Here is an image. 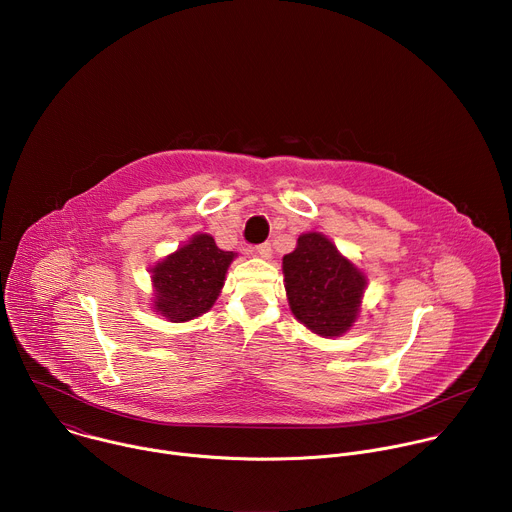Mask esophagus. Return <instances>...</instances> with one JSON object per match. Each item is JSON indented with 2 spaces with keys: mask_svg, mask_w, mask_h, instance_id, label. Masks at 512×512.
<instances>
[{
  "mask_svg": "<svg viewBox=\"0 0 512 512\" xmlns=\"http://www.w3.org/2000/svg\"><path fill=\"white\" fill-rule=\"evenodd\" d=\"M255 251H257V255H259L261 259H271V255H273L271 243H261V245L255 247Z\"/></svg>",
  "mask_w": 512,
  "mask_h": 512,
  "instance_id": "obj_1",
  "label": "esophagus"
}]
</instances>
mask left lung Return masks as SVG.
<instances>
[{
    "instance_id": "8db88e82",
    "label": "left lung",
    "mask_w": 512,
    "mask_h": 512,
    "mask_svg": "<svg viewBox=\"0 0 512 512\" xmlns=\"http://www.w3.org/2000/svg\"><path fill=\"white\" fill-rule=\"evenodd\" d=\"M287 302L306 328L334 338L352 328L367 287L364 273L322 233H304L283 257Z\"/></svg>"
}]
</instances>
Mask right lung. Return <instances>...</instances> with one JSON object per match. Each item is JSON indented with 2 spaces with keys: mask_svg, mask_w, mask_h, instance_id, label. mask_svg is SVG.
I'll use <instances>...</instances> for the list:
<instances>
[{
  "mask_svg": "<svg viewBox=\"0 0 512 512\" xmlns=\"http://www.w3.org/2000/svg\"><path fill=\"white\" fill-rule=\"evenodd\" d=\"M233 251L218 249L206 233L194 235L184 247L156 263L154 310L170 322H188L206 314L225 285Z\"/></svg>",
  "mask_w": 512,
  "mask_h": 512,
  "instance_id": "right-lung-1",
  "label": "right lung"
}]
</instances>
